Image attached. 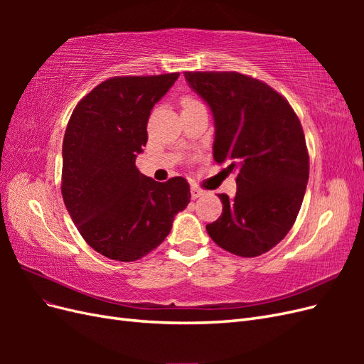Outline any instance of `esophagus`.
<instances>
[{"label":"esophagus","mask_w":364,"mask_h":364,"mask_svg":"<svg viewBox=\"0 0 364 364\" xmlns=\"http://www.w3.org/2000/svg\"><path fill=\"white\" fill-rule=\"evenodd\" d=\"M202 194H203L202 190L197 188V186H191V197H193V199H199Z\"/></svg>","instance_id":"1"}]
</instances>
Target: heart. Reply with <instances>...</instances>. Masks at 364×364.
I'll use <instances>...</instances> for the list:
<instances>
[{
    "instance_id": "b5f03b06",
    "label": "heart",
    "mask_w": 364,
    "mask_h": 364,
    "mask_svg": "<svg viewBox=\"0 0 364 364\" xmlns=\"http://www.w3.org/2000/svg\"><path fill=\"white\" fill-rule=\"evenodd\" d=\"M193 103H197V102L194 100V98L186 97V98H183V100H182V107H183V106H188V105H193Z\"/></svg>"
}]
</instances>
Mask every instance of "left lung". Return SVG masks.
Returning a JSON list of instances; mask_svg holds the SVG:
<instances>
[{
	"label": "left lung",
	"instance_id": "obj_1",
	"mask_svg": "<svg viewBox=\"0 0 364 364\" xmlns=\"http://www.w3.org/2000/svg\"><path fill=\"white\" fill-rule=\"evenodd\" d=\"M214 117V159L237 173V194H218L223 213L206 225L222 249L253 258L269 252L296 222L310 174L301 121L285 98L240 73H185Z\"/></svg>",
	"mask_w": 364,
	"mask_h": 364
}]
</instances>
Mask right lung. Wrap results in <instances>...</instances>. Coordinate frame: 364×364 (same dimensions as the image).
<instances>
[{
  "instance_id": "right-lung-1",
  "label": "right lung",
  "mask_w": 364,
  "mask_h": 364,
  "mask_svg": "<svg viewBox=\"0 0 364 364\" xmlns=\"http://www.w3.org/2000/svg\"><path fill=\"white\" fill-rule=\"evenodd\" d=\"M179 73L105 80L75 106L62 146V197L80 235L117 261H136L170 234L190 203L181 176L156 182L136 168L153 106Z\"/></svg>"
}]
</instances>
